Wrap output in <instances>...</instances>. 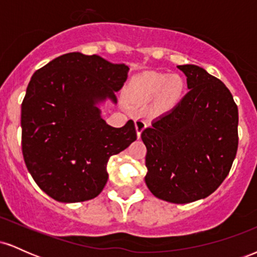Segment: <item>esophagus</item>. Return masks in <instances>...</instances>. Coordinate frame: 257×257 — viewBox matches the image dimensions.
<instances>
[{"mask_svg": "<svg viewBox=\"0 0 257 257\" xmlns=\"http://www.w3.org/2000/svg\"><path fill=\"white\" fill-rule=\"evenodd\" d=\"M135 128H137L138 138H140L141 133H143L144 129L146 128L145 118H143V117H137V118H135Z\"/></svg>", "mask_w": 257, "mask_h": 257, "instance_id": "1", "label": "esophagus"}]
</instances>
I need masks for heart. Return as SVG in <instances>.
Wrapping results in <instances>:
<instances>
[{
	"label": "heart",
	"mask_w": 257,
	"mask_h": 257,
	"mask_svg": "<svg viewBox=\"0 0 257 257\" xmlns=\"http://www.w3.org/2000/svg\"><path fill=\"white\" fill-rule=\"evenodd\" d=\"M185 82L180 76L166 72H145L134 79V91L138 98H158L159 105L170 107L181 98Z\"/></svg>",
	"instance_id": "1"
}]
</instances>
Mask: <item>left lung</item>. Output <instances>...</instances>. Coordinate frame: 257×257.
Returning <instances> with one entry per match:
<instances>
[{
    "label": "left lung",
    "instance_id": "8db88e82",
    "mask_svg": "<svg viewBox=\"0 0 257 257\" xmlns=\"http://www.w3.org/2000/svg\"><path fill=\"white\" fill-rule=\"evenodd\" d=\"M190 91L141 133L145 181L153 196L186 204L211 194L228 175L238 150V107L219 78L179 65Z\"/></svg>",
    "mask_w": 257,
    "mask_h": 257
}]
</instances>
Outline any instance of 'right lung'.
I'll list each match as a JSON object with an SVG mask.
<instances>
[{
  "label": "right lung",
  "mask_w": 257,
  "mask_h": 257,
  "mask_svg": "<svg viewBox=\"0 0 257 257\" xmlns=\"http://www.w3.org/2000/svg\"><path fill=\"white\" fill-rule=\"evenodd\" d=\"M129 67L99 55L67 53L37 70L22 104V150L38 187L63 203L95 198L108 158L137 140L133 120L106 124L95 104L117 102Z\"/></svg>",
  "instance_id": "1"
}]
</instances>
